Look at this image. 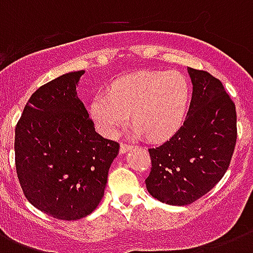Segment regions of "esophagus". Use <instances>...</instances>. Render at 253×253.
I'll return each instance as SVG.
<instances>
[{
    "label": "esophagus",
    "instance_id": "esophagus-1",
    "mask_svg": "<svg viewBox=\"0 0 253 253\" xmlns=\"http://www.w3.org/2000/svg\"><path fill=\"white\" fill-rule=\"evenodd\" d=\"M131 150V146H128V144H126V143H122L121 144V148H119V152L121 154H126L127 151Z\"/></svg>",
    "mask_w": 253,
    "mask_h": 253
}]
</instances>
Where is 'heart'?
<instances>
[{"label": "heart", "instance_id": "obj_1", "mask_svg": "<svg viewBox=\"0 0 253 253\" xmlns=\"http://www.w3.org/2000/svg\"><path fill=\"white\" fill-rule=\"evenodd\" d=\"M189 101L190 85L182 73L142 71L115 80L110 91L95 94L90 115L105 136H114L131 113V134L167 140L184 125Z\"/></svg>", "mask_w": 253, "mask_h": 253}]
</instances>
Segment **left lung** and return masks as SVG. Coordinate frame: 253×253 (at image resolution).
<instances>
[{
  "label": "left lung",
  "instance_id": "obj_1",
  "mask_svg": "<svg viewBox=\"0 0 253 253\" xmlns=\"http://www.w3.org/2000/svg\"><path fill=\"white\" fill-rule=\"evenodd\" d=\"M193 84L189 111L168 142L150 148L151 196L173 206L205 196L224 176L236 144L235 103L210 73L188 68Z\"/></svg>",
  "mask_w": 253,
  "mask_h": 253
}]
</instances>
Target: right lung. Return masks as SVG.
<instances>
[{
	"label": "right lung",
	"mask_w": 253,
	"mask_h": 253,
	"mask_svg": "<svg viewBox=\"0 0 253 253\" xmlns=\"http://www.w3.org/2000/svg\"><path fill=\"white\" fill-rule=\"evenodd\" d=\"M85 71L41 86L15 127V168L33 206L61 220L89 215L102 200L117 142L95 132L76 86Z\"/></svg>",
	"instance_id": "1"
}]
</instances>
